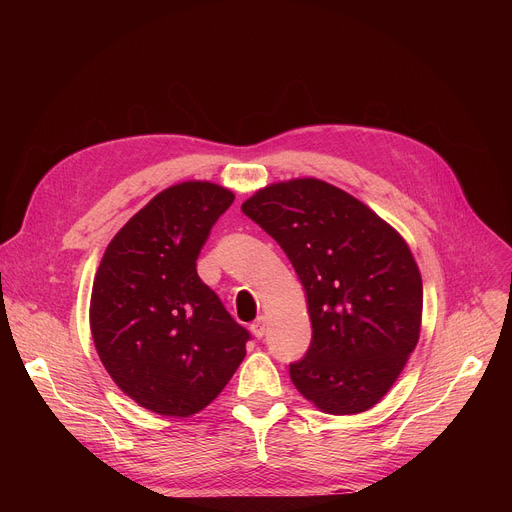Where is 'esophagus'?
<instances>
[{"label":"esophagus","mask_w":512,"mask_h":512,"mask_svg":"<svg viewBox=\"0 0 512 512\" xmlns=\"http://www.w3.org/2000/svg\"><path fill=\"white\" fill-rule=\"evenodd\" d=\"M265 330H267V328H265V320H263V318H257V320L251 324V332H253V336L259 338V340L265 336Z\"/></svg>","instance_id":"34e87169"}]
</instances>
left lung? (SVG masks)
<instances>
[{
  "instance_id": "1",
  "label": "left lung",
  "mask_w": 512,
  "mask_h": 512,
  "mask_svg": "<svg viewBox=\"0 0 512 512\" xmlns=\"http://www.w3.org/2000/svg\"><path fill=\"white\" fill-rule=\"evenodd\" d=\"M241 210L277 241L308 298L312 340L289 364L316 407L377 405L419 340L423 285L401 235L348 192L302 178L271 184Z\"/></svg>"
}]
</instances>
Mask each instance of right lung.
<instances>
[{"label":"right lung","instance_id":"obj_1","mask_svg":"<svg viewBox=\"0 0 512 512\" xmlns=\"http://www.w3.org/2000/svg\"><path fill=\"white\" fill-rule=\"evenodd\" d=\"M235 194L182 182L145 204L109 243L91 296L107 373L141 407L188 417L225 389L251 334L198 277L196 259Z\"/></svg>","mask_w":512,"mask_h":512}]
</instances>
